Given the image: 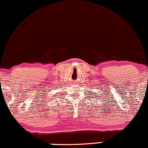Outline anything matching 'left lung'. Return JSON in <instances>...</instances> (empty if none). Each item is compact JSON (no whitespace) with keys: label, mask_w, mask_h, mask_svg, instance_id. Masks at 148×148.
I'll list each match as a JSON object with an SVG mask.
<instances>
[{"label":"left lung","mask_w":148,"mask_h":148,"mask_svg":"<svg viewBox=\"0 0 148 148\" xmlns=\"http://www.w3.org/2000/svg\"><path fill=\"white\" fill-rule=\"evenodd\" d=\"M99 93H100V91H99ZM100 95H101V94H100Z\"/></svg>","instance_id":"obj_1"}]
</instances>
